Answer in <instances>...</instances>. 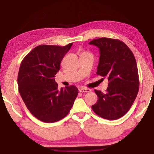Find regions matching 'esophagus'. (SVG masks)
Wrapping results in <instances>:
<instances>
[{
	"mask_svg": "<svg viewBox=\"0 0 154 154\" xmlns=\"http://www.w3.org/2000/svg\"><path fill=\"white\" fill-rule=\"evenodd\" d=\"M79 91L80 92H90L91 90L90 88H84V87H82L79 89Z\"/></svg>",
	"mask_w": 154,
	"mask_h": 154,
	"instance_id": "34e87169",
	"label": "esophagus"
}]
</instances>
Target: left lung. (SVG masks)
Segmentation results:
<instances>
[{"mask_svg": "<svg viewBox=\"0 0 154 154\" xmlns=\"http://www.w3.org/2000/svg\"><path fill=\"white\" fill-rule=\"evenodd\" d=\"M89 44L100 51L96 74L109 81L106 94L94 90L98 100L92 106V110L104 119L120 118L129 111L139 92L136 60L128 47L119 40L103 37Z\"/></svg>", "mask_w": 154, "mask_h": 154, "instance_id": "left-lung-1", "label": "left lung"}]
</instances>
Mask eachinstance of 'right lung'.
Listing matches in <instances>:
<instances>
[{"label": "right lung", "instance_id": "obj_1", "mask_svg": "<svg viewBox=\"0 0 154 154\" xmlns=\"http://www.w3.org/2000/svg\"><path fill=\"white\" fill-rule=\"evenodd\" d=\"M72 45H38L20 64L17 83L21 97L30 113L46 123L58 122L66 116L77 96L78 89L75 85L58 90L54 79Z\"/></svg>", "mask_w": 154, "mask_h": 154}]
</instances>
